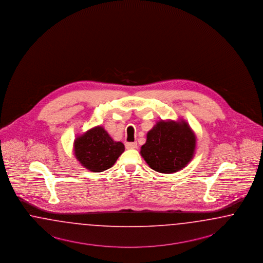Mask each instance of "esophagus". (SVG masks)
<instances>
[{
  "mask_svg": "<svg viewBox=\"0 0 263 263\" xmlns=\"http://www.w3.org/2000/svg\"><path fill=\"white\" fill-rule=\"evenodd\" d=\"M125 147L127 149H135L138 147V145H137V143H125Z\"/></svg>",
  "mask_w": 263,
  "mask_h": 263,
  "instance_id": "obj_1",
  "label": "esophagus"
}]
</instances>
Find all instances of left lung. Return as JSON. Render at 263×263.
Instances as JSON below:
<instances>
[{
  "label": "left lung",
  "mask_w": 263,
  "mask_h": 263,
  "mask_svg": "<svg viewBox=\"0 0 263 263\" xmlns=\"http://www.w3.org/2000/svg\"><path fill=\"white\" fill-rule=\"evenodd\" d=\"M195 147L196 137L185 121L161 120L147 133L141 155L155 172L172 174L191 161Z\"/></svg>",
  "instance_id": "8db88e82"
}]
</instances>
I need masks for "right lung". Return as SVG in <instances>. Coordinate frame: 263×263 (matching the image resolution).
I'll use <instances>...</instances> for the list:
<instances>
[{"mask_svg": "<svg viewBox=\"0 0 263 263\" xmlns=\"http://www.w3.org/2000/svg\"><path fill=\"white\" fill-rule=\"evenodd\" d=\"M123 152L124 144L115 142L101 126L88 130L74 142L76 158L93 173L110 168Z\"/></svg>", "mask_w": 263, "mask_h": 263, "instance_id": "1", "label": "right lung"}]
</instances>
